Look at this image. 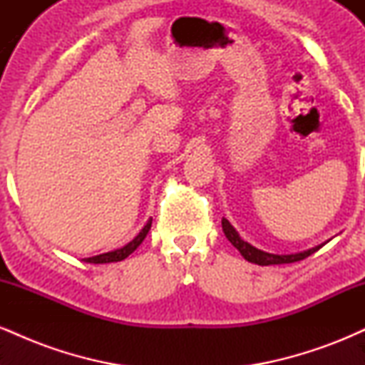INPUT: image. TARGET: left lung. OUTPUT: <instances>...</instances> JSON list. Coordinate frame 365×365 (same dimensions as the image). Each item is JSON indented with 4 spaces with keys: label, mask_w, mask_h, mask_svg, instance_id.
Instances as JSON below:
<instances>
[{
    "label": "left lung",
    "mask_w": 365,
    "mask_h": 365,
    "mask_svg": "<svg viewBox=\"0 0 365 365\" xmlns=\"http://www.w3.org/2000/svg\"><path fill=\"white\" fill-rule=\"evenodd\" d=\"M221 225H223V232H225L226 238L232 242V245L235 247L238 252L244 255L245 261L259 264V266H269V264H290V262L302 261V259L309 257L311 254L317 252V250H319L321 247L326 244L324 242V244L316 245V247H312V249L302 250V252H295V254H271V252H264V250H261V249H255V247L250 245L249 242L242 240V237L238 235L237 230L230 225V221L226 220V217L221 220Z\"/></svg>",
    "instance_id": "left-lung-1"
}]
</instances>
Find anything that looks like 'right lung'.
<instances>
[{
  "mask_svg": "<svg viewBox=\"0 0 365 365\" xmlns=\"http://www.w3.org/2000/svg\"><path fill=\"white\" fill-rule=\"evenodd\" d=\"M150 225H153V217H149L148 223L144 225V228H142L140 232L137 233V237L133 238V240H130L127 245L120 247V249H116V250H111V252H104V254L94 255V257H87V259H83V261L91 262V264H106V262L123 261V259H127L128 255L132 254L133 250H135L137 247L142 244V240H144L145 235H148V233H149Z\"/></svg>",
  "mask_w": 365,
  "mask_h": 365,
  "instance_id": "obj_1",
  "label": "right lung"
}]
</instances>
